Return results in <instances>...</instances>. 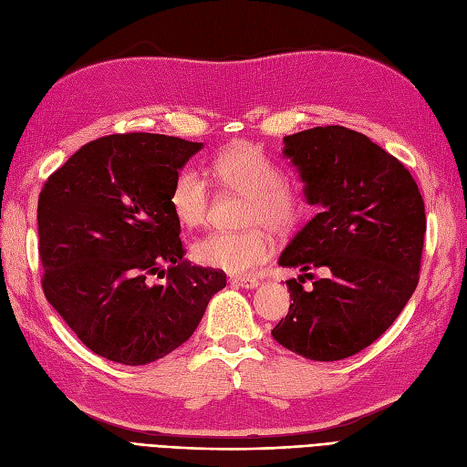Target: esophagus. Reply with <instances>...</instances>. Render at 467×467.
<instances>
[{"mask_svg":"<svg viewBox=\"0 0 467 467\" xmlns=\"http://www.w3.org/2000/svg\"><path fill=\"white\" fill-rule=\"evenodd\" d=\"M230 282L234 286H242V288H247V290H253V288H257L261 285L257 278H247V276H232Z\"/></svg>","mask_w":467,"mask_h":467,"instance_id":"1","label":"esophagus"}]
</instances>
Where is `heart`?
Segmentation results:
<instances>
[{"label": "heart", "instance_id": "b5f03b06", "mask_svg": "<svg viewBox=\"0 0 467 467\" xmlns=\"http://www.w3.org/2000/svg\"><path fill=\"white\" fill-rule=\"evenodd\" d=\"M210 173L223 189L245 196L242 225L245 232H216L192 245V259L235 276L249 275L273 255L275 235H288L307 214V191L302 182L285 179L282 167L259 146L237 142L222 150L210 163ZM175 218L196 228L206 222L210 208L208 182L185 169L169 192Z\"/></svg>", "mask_w": 467, "mask_h": 467}]
</instances>
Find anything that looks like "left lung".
<instances>
[{"instance_id": "obj_1", "label": "left lung", "mask_w": 467, "mask_h": 467, "mask_svg": "<svg viewBox=\"0 0 467 467\" xmlns=\"http://www.w3.org/2000/svg\"><path fill=\"white\" fill-rule=\"evenodd\" d=\"M307 202L319 204L282 251L292 304L273 329L276 341L309 360H343L372 345L398 319L419 285L427 218L405 165L368 136L317 126L285 138ZM321 267L325 279L307 270ZM315 288L304 291L303 276Z\"/></svg>"}]
</instances>
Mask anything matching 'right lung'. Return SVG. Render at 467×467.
I'll return each mask as SVG.
<instances>
[{
  "label": "right lung",
  "instance_id": "1",
  "mask_svg": "<svg viewBox=\"0 0 467 467\" xmlns=\"http://www.w3.org/2000/svg\"><path fill=\"white\" fill-rule=\"evenodd\" d=\"M201 148L165 134H110L78 150L42 187L40 285L95 355L126 366L163 358L225 286L223 271L182 257L169 206L179 169ZM155 275L166 276L163 285H152Z\"/></svg>",
  "mask_w": 467,
  "mask_h": 467
}]
</instances>
